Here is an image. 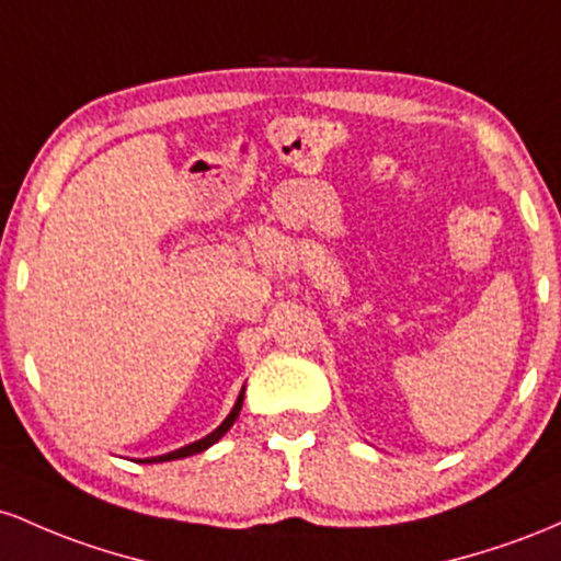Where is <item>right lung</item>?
Here are the masks:
<instances>
[{
  "instance_id": "1",
  "label": "right lung",
  "mask_w": 561,
  "mask_h": 561,
  "mask_svg": "<svg viewBox=\"0 0 561 561\" xmlns=\"http://www.w3.org/2000/svg\"><path fill=\"white\" fill-rule=\"evenodd\" d=\"M243 392H247V387H243V389H241V394H238L236 405H232V411L228 413V419H225L222 424H219L217 430H214L211 434H206V437H201V439H196V443L185 445V448H180V450L163 453V456H153V458H140V463H163V461H178V458L196 456V453H204L206 448H211V445H214V443H219V439H222L225 434L230 432V426L236 424L238 413H241V408H243Z\"/></svg>"
}]
</instances>
